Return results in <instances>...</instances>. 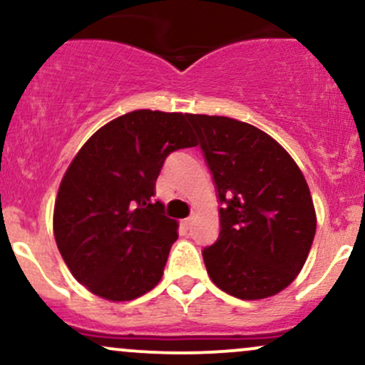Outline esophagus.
<instances>
[{"mask_svg": "<svg viewBox=\"0 0 365 365\" xmlns=\"http://www.w3.org/2000/svg\"><path fill=\"white\" fill-rule=\"evenodd\" d=\"M192 221H194V220H192V217H185V220L180 221V225H182L183 230H188L192 226Z\"/></svg>", "mask_w": 365, "mask_h": 365, "instance_id": "34e87169", "label": "esophagus"}]
</instances>
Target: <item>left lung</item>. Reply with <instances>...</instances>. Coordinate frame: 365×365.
I'll use <instances>...</instances> for the list:
<instances>
[{
    "label": "left lung",
    "mask_w": 365,
    "mask_h": 365,
    "mask_svg": "<svg viewBox=\"0 0 365 365\" xmlns=\"http://www.w3.org/2000/svg\"><path fill=\"white\" fill-rule=\"evenodd\" d=\"M220 199V237L202 250L209 278L242 300L287 288L304 267L316 211L302 171L273 137L226 116L187 115Z\"/></svg>",
    "instance_id": "left-lung-1"
}]
</instances>
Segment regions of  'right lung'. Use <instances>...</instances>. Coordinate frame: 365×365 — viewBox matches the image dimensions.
I'll list each match as a JSON object with an SVG mask.
<instances>
[{
  "label": "right lung",
  "mask_w": 365,
  "mask_h": 365,
  "mask_svg": "<svg viewBox=\"0 0 365 365\" xmlns=\"http://www.w3.org/2000/svg\"><path fill=\"white\" fill-rule=\"evenodd\" d=\"M197 145L187 115L137 110L91 137L70 163L54 202L53 230L78 283L113 302L153 290L177 221L153 197L165 159Z\"/></svg>",
  "instance_id": "right-lung-1"
}]
</instances>
